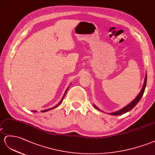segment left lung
I'll return each mask as SVG.
<instances>
[{
    "label": "left lung",
    "mask_w": 155,
    "mask_h": 155,
    "mask_svg": "<svg viewBox=\"0 0 155 155\" xmlns=\"http://www.w3.org/2000/svg\"><path fill=\"white\" fill-rule=\"evenodd\" d=\"M146 84H147V74H146L145 77L144 84H143V87H142V88H141V91H140V92L138 94L137 97H136V98H135L134 100L132 102H130L129 104H128L126 106L124 107H123L122 109H120V110H117V111L112 112V113H108V114H111V115H116V116H117V115H120V114H122L126 113H127V112L130 111V110H132V109L134 107L136 106V105L138 104V102L140 101L141 98L142 96H143V93H144L145 90ZM94 107L96 108V109H97V110H100V111H102L101 110H100V109H99V108L97 107L96 105H95L94 104ZM102 112H103V111H102Z\"/></svg>",
    "instance_id": "left-lung-1"
}]
</instances>
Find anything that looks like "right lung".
<instances>
[{
    "instance_id": "obj_1",
    "label": "right lung",
    "mask_w": 155,
    "mask_h": 155,
    "mask_svg": "<svg viewBox=\"0 0 155 155\" xmlns=\"http://www.w3.org/2000/svg\"><path fill=\"white\" fill-rule=\"evenodd\" d=\"M71 85V84H70ZM69 87L68 88H67V90H65V93H64V94H63V96L62 97V98H61V101H59L58 104L56 105H55L54 107H51V108H50V109H45V110H41V112L42 113H44V112H46V111H48V110H51V109H54V108H55V107H58L59 105L61 104V101L63 100V99H64V97H65V94H66V93H67V90H68V88H69ZM33 112H37V110H32Z\"/></svg>"
}]
</instances>
